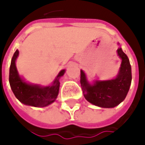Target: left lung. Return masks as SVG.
<instances>
[{"instance_id": "8db88e82", "label": "left lung", "mask_w": 145, "mask_h": 145, "mask_svg": "<svg viewBox=\"0 0 145 145\" xmlns=\"http://www.w3.org/2000/svg\"><path fill=\"white\" fill-rule=\"evenodd\" d=\"M117 52L122 63L119 73L114 79L96 81L90 85L85 72L81 70V88L84 97L89 103L100 107L112 108L125 99L131 83V64L122 48H118Z\"/></svg>"}]
</instances>
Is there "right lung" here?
Segmentation results:
<instances>
[{
  "label": "right lung",
  "mask_w": 145,
  "mask_h": 145,
  "mask_svg": "<svg viewBox=\"0 0 145 145\" xmlns=\"http://www.w3.org/2000/svg\"><path fill=\"white\" fill-rule=\"evenodd\" d=\"M19 52L16 50L9 68V85L11 89L20 102L25 105L35 107H43L56 101L59 89V77L64 75L65 70H61L56 77L53 84L49 86H40L32 85L24 81L18 75L15 61L18 56Z\"/></svg>",
  "instance_id": "1"
}]
</instances>
